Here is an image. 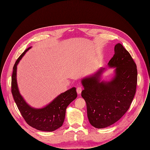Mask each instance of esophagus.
Wrapping results in <instances>:
<instances>
[{
    "mask_svg": "<svg viewBox=\"0 0 150 150\" xmlns=\"http://www.w3.org/2000/svg\"><path fill=\"white\" fill-rule=\"evenodd\" d=\"M76 91H77V93L79 94H81V91H82V88H81V87H78L77 88Z\"/></svg>",
    "mask_w": 150,
    "mask_h": 150,
    "instance_id": "esophagus-1",
    "label": "esophagus"
}]
</instances>
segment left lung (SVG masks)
<instances>
[{"label":"left lung","mask_w":150,"mask_h":150,"mask_svg":"<svg viewBox=\"0 0 150 150\" xmlns=\"http://www.w3.org/2000/svg\"><path fill=\"white\" fill-rule=\"evenodd\" d=\"M108 64L115 67L111 81H100L104 69L81 80V96L86 103L87 117L91 125L97 128L118 121L129 109L136 92L137 66L121 44L115 46L114 54Z\"/></svg>","instance_id":"8db88e82"}]
</instances>
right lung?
<instances>
[{
  "instance_id": "right-lung-1",
  "label": "right lung",
  "mask_w": 150,
  "mask_h": 150,
  "mask_svg": "<svg viewBox=\"0 0 150 150\" xmlns=\"http://www.w3.org/2000/svg\"><path fill=\"white\" fill-rule=\"evenodd\" d=\"M28 48L18 59L13 68L12 76V93L17 107L26 122L31 127L43 131H53L62 126L67 107L77 96L76 87H73L60 94L50 104L42 108H35L26 103L21 95L17 84V65Z\"/></svg>"
}]
</instances>
